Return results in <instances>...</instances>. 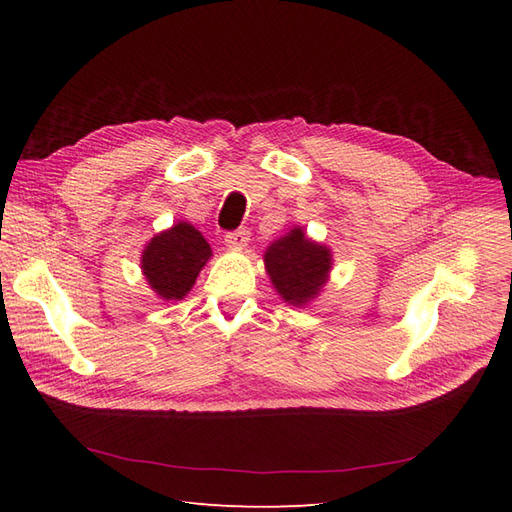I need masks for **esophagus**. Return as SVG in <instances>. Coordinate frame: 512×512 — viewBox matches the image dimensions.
Returning <instances> with one entry per match:
<instances>
[{"instance_id":"obj_1","label":"esophagus","mask_w":512,"mask_h":512,"mask_svg":"<svg viewBox=\"0 0 512 512\" xmlns=\"http://www.w3.org/2000/svg\"><path fill=\"white\" fill-rule=\"evenodd\" d=\"M224 241H226L228 247H232V250H241V247H245L247 241H250V230H247V228H237V230H232V232H226Z\"/></svg>"}]
</instances>
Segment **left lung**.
Masks as SVG:
<instances>
[{
  "mask_svg": "<svg viewBox=\"0 0 512 512\" xmlns=\"http://www.w3.org/2000/svg\"><path fill=\"white\" fill-rule=\"evenodd\" d=\"M267 273L284 301L303 305L327 282L331 254L324 245L309 241L301 228L275 241L265 254Z\"/></svg>",
  "mask_w": 512,
  "mask_h": 512,
  "instance_id": "1",
  "label": "left lung"
}]
</instances>
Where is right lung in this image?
<instances>
[{"label":"right lung","mask_w":512,"mask_h":512,"mask_svg":"<svg viewBox=\"0 0 512 512\" xmlns=\"http://www.w3.org/2000/svg\"><path fill=\"white\" fill-rule=\"evenodd\" d=\"M211 256V247L200 232L179 222L153 237L143 252V273L162 299H183L200 269Z\"/></svg>","instance_id":"right-lung-1"}]
</instances>
